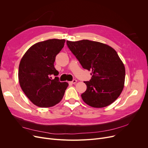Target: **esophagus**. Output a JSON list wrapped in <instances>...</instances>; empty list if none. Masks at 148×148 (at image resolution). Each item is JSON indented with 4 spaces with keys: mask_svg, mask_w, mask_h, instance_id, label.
<instances>
[{
    "mask_svg": "<svg viewBox=\"0 0 148 148\" xmlns=\"http://www.w3.org/2000/svg\"><path fill=\"white\" fill-rule=\"evenodd\" d=\"M77 80H73V81H71V82H69V83H71V84H75V83H77Z\"/></svg>",
    "mask_w": 148,
    "mask_h": 148,
    "instance_id": "34e87169",
    "label": "esophagus"
}]
</instances>
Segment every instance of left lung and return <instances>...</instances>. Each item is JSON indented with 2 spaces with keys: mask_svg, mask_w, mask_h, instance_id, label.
<instances>
[{
  "mask_svg": "<svg viewBox=\"0 0 148 148\" xmlns=\"http://www.w3.org/2000/svg\"><path fill=\"white\" fill-rule=\"evenodd\" d=\"M69 50L84 69L92 71V79L84 82L83 101L95 108L107 107L121 95L125 83V68L116 50L99 42L83 40L66 41Z\"/></svg>",
  "mask_w": 148,
  "mask_h": 148,
  "instance_id": "1",
  "label": "left lung"
}]
</instances>
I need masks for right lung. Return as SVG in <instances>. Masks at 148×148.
<instances>
[{
  "label": "right lung",
  "instance_id": "right-lung-1",
  "mask_svg": "<svg viewBox=\"0 0 148 148\" xmlns=\"http://www.w3.org/2000/svg\"><path fill=\"white\" fill-rule=\"evenodd\" d=\"M65 40L51 39L37 42L22 57L18 69V81L25 95L34 104L50 107L58 104L68 86L60 82L54 66L56 56L64 47Z\"/></svg>",
  "mask_w": 148,
  "mask_h": 148
}]
</instances>
